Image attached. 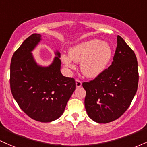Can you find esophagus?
<instances>
[{"label":"esophagus","mask_w":147,"mask_h":147,"mask_svg":"<svg viewBox=\"0 0 147 147\" xmlns=\"http://www.w3.org/2000/svg\"><path fill=\"white\" fill-rule=\"evenodd\" d=\"M75 83H76V87H77V88H80V87L82 86V82L80 81V80H76V81H75Z\"/></svg>","instance_id":"1"}]
</instances>
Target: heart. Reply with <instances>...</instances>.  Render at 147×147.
I'll return each mask as SVG.
<instances>
[{
    "instance_id": "1",
    "label": "heart",
    "mask_w": 147,
    "mask_h": 147,
    "mask_svg": "<svg viewBox=\"0 0 147 147\" xmlns=\"http://www.w3.org/2000/svg\"><path fill=\"white\" fill-rule=\"evenodd\" d=\"M112 56V49L107 42L93 39L71 47L69 56L63 54L61 60L67 67L72 68V60L80 63L82 72L89 78L99 76L107 68Z\"/></svg>"
}]
</instances>
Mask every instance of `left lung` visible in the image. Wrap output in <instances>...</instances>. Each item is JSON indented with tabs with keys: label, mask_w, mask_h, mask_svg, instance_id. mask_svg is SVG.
Segmentation results:
<instances>
[{
	"label": "left lung",
	"mask_w": 147,
	"mask_h": 147,
	"mask_svg": "<svg viewBox=\"0 0 147 147\" xmlns=\"http://www.w3.org/2000/svg\"><path fill=\"white\" fill-rule=\"evenodd\" d=\"M138 81L136 56L118 35L112 65L94 80L82 84L86 93L84 105L88 117L99 123L119 119L131 104Z\"/></svg>",
	"instance_id": "8db88e82"
}]
</instances>
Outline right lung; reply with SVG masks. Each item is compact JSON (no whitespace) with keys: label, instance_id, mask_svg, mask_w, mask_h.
<instances>
[{"label":"right lung","instance_id":"1","mask_svg":"<svg viewBox=\"0 0 147 147\" xmlns=\"http://www.w3.org/2000/svg\"><path fill=\"white\" fill-rule=\"evenodd\" d=\"M41 40L34 33L14 51L10 64V88L19 107L37 121L59 119L75 90V80L61 72V54L56 51L48 67L37 64L31 51Z\"/></svg>","mask_w":147,"mask_h":147}]
</instances>
